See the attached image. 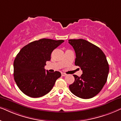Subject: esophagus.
Wrapping results in <instances>:
<instances>
[{
  "mask_svg": "<svg viewBox=\"0 0 121 121\" xmlns=\"http://www.w3.org/2000/svg\"><path fill=\"white\" fill-rule=\"evenodd\" d=\"M61 75H62V76H65L66 75V74H65V73H61Z\"/></svg>",
  "mask_w": 121,
  "mask_h": 121,
  "instance_id": "34e87169",
  "label": "esophagus"
}]
</instances>
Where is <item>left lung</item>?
Returning <instances> with one entry per match:
<instances>
[{
	"label": "left lung",
	"mask_w": 121,
	"mask_h": 121,
	"mask_svg": "<svg viewBox=\"0 0 121 121\" xmlns=\"http://www.w3.org/2000/svg\"><path fill=\"white\" fill-rule=\"evenodd\" d=\"M69 43L75 52V64L82 71L80 77L74 75L70 91L80 98H91L100 92L107 80L109 65L106 56L100 48L85 39H69Z\"/></svg>",
	"instance_id": "obj_1"
}]
</instances>
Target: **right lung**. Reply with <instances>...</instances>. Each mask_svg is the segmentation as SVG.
<instances>
[{
	"instance_id": "add662e5",
	"label": "right lung",
	"mask_w": 121,
	"mask_h": 121,
	"mask_svg": "<svg viewBox=\"0 0 121 121\" xmlns=\"http://www.w3.org/2000/svg\"><path fill=\"white\" fill-rule=\"evenodd\" d=\"M64 40L43 39L28 43L20 50L14 61V79L19 89L32 98L42 97L49 93L59 71L46 72L45 66L51 60L53 50Z\"/></svg>"
}]
</instances>
